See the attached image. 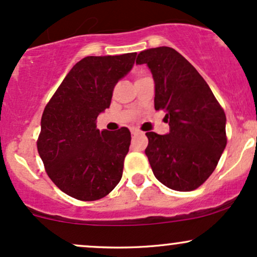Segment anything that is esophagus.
<instances>
[{
    "instance_id": "obj_1",
    "label": "esophagus",
    "mask_w": 257,
    "mask_h": 257,
    "mask_svg": "<svg viewBox=\"0 0 257 257\" xmlns=\"http://www.w3.org/2000/svg\"><path fill=\"white\" fill-rule=\"evenodd\" d=\"M131 133L133 135H137V134H140V131H139V129H137V128H132Z\"/></svg>"
}]
</instances>
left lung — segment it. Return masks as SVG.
I'll use <instances>...</instances> for the list:
<instances>
[{"label": "left lung", "mask_w": 257, "mask_h": 257, "mask_svg": "<svg viewBox=\"0 0 257 257\" xmlns=\"http://www.w3.org/2000/svg\"><path fill=\"white\" fill-rule=\"evenodd\" d=\"M155 81V108L164 110L169 133H146L145 153L158 181L181 192L199 187L225 150L226 114L198 71L170 47L139 53Z\"/></svg>", "instance_id": "left-lung-1"}]
</instances>
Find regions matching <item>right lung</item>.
Returning a JSON list of instances; mask_svg holds the SVG:
<instances>
[{
	"label": "right lung",
	"mask_w": 257,
	"mask_h": 257,
	"mask_svg": "<svg viewBox=\"0 0 257 257\" xmlns=\"http://www.w3.org/2000/svg\"><path fill=\"white\" fill-rule=\"evenodd\" d=\"M137 53L85 57L70 70L44 108L37 150L47 174L79 200L105 197L122 179L131 132L96 129L112 91L134 66Z\"/></svg>",
	"instance_id": "obj_1"
}]
</instances>
